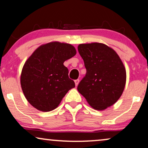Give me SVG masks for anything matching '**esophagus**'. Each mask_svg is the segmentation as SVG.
<instances>
[{"instance_id":"esophagus-1","label":"esophagus","mask_w":148,"mask_h":148,"mask_svg":"<svg viewBox=\"0 0 148 148\" xmlns=\"http://www.w3.org/2000/svg\"><path fill=\"white\" fill-rule=\"evenodd\" d=\"M79 83V79H76V80H75V86H78Z\"/></svg>"}]
</instances>
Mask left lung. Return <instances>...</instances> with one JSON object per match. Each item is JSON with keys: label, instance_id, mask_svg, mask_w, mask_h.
<instances>
[{"label": "left lung", "instance_id": "8db88e82", "mask_svg": "<svg viewBox=\"0 0 148 148\" xmlns=\"http://www.w3.org/2000/svg\"><path fill=\"white\" fill-rule=\"evenodd\" d=\"M78 51L86 69L78 92L93 108L104 110L123 94L126 83L124 64L116 52L104 44H79Z\"/></svg>", "mask_w": 148, "mask_h": 148}]
</instances>
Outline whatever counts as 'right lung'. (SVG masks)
Returning a JSON list of instances; mask_svg holds the SVG:
<instances>
[{"label":"right lung","mask_w":148,"mask_h":148,"mask_svg":"<svg viewBox=\"0 0 148 148\" xmlns=\"http://www.w3.org/2000/svg\"><path fill=\"white\" fill-rule=\"evenodd\" d=\"M76 54L74 46L58 42L38 47L24 64L21 86L29 104L38 110L49 112L55 109L71 89L73 80L69 77L65 60Z\"/></svg>","instance_id":"right-lung-1"}]
</instances>
